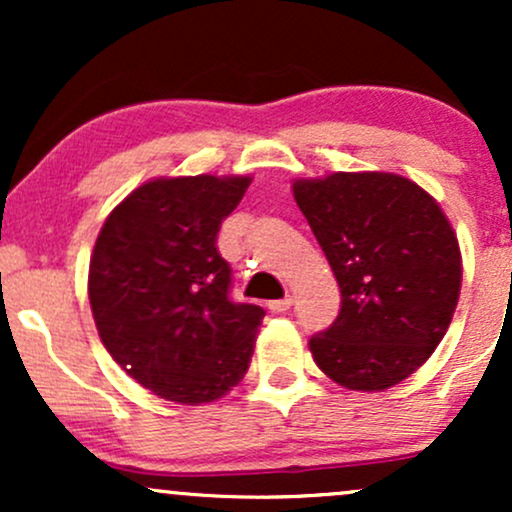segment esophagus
Wrapping results in <instances>:
<instances>
[{"instance_id": "obj_1", "label": "esophagus", "mask_w": 512, "mask_h": 512, "mask_svg": "<svg viewBox=\"0 0 512 512\" xmlns=\"http://www.w3.org/2000/svg\"><path fill=\"white\" fill-rule=\"evenodd\" d=\"M289 308H291V296L279 298V301H269V310H272V313H286Z\"/></svg>"}]
</instances>
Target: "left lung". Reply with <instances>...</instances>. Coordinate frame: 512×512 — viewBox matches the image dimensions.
<instances>
[{
    "mask_svg": "<svg viewBox=\"0 0 512 512\" xmlns=\"http://www.w3.org/2000/svg\"><path fill=\"white\" fill-rule=\"evenodd\" d=\"M296 204L342 289L310 339L317 368L346 390L383 392L443 342L462 289V252L440 204L387 170L298 178Z\"/></svg>",
    "mask_w": 512,
    "mask_h": 512,
    "instance_id": "obj_1",
    "label": "left lung"
}]
</instances>
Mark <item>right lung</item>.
<instances>
[{
	"label": "right lung",
	"mask_w": 512,
	"mask_h": 512,
	"mask_svg": "<svg viewBox=\"0 0 512 512\" xmlns=\"http://www.w3.org/2000/svg\"><path fill=\"white\" fill-rule=\"evenodd\" d=\"M250 175L146 180L105 219L88 264L98 334L129 378L178 404H207L248 373L264 310L228 298L216 233Z\"/></svg>",
	"instance_id": "add662e5"
}]
</instances>
